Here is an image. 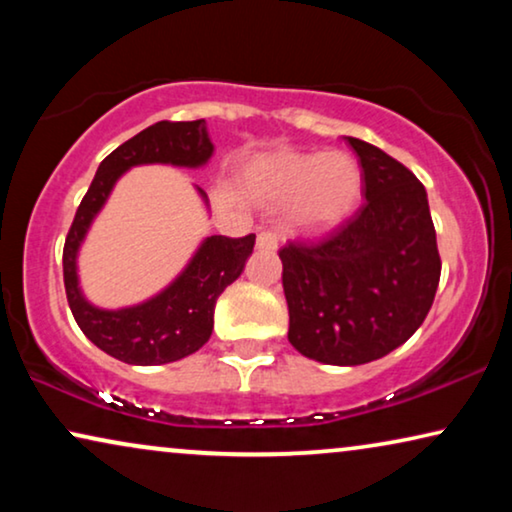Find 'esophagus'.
I'll return each instance as SVG.
<instances>
[{"mask_svg":"<svg viewBox=\"0 0 512 512\" xmlns=\"http://www.w3.org/2000/svg\"><path fill=\"white\" fill-rule=\"evenodd\" d=\"M256 249H263V251L277 249V233H272V230H263V233H258Z\"/></svg>","mask_w":512,"mask_h":512,"instance_id":"obj_1","label":"esophagus"}]
</instances>
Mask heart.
I'll use <instances>...</instances> for the list:
<instances>
[{
    "label": "heart",
    "mask_w": 512,
    "mask_h": 512,
    "mask_svg": "<svg viewBox=\"0 0 512 512\" xmlns=\"http://www.w3.org/2000/svg\"><path fill=\"white\" fill-rule=\"evenodd\" d=\"M263 193L275 202H296L293 226L324 235L354 212L361 195V172L345 153L279 156L261 170Z\"/></svg>",
    "instance_id": "1"
}]
</instances>
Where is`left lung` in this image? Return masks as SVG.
Wrapping results in <instances>:
<instances>
[{"mask_svg":"<svg viewBox=\"0 0 512 512\" xmlns=\"http://www.w3.org/2000/svg\"><path fill=\"white\" fill-rule=\"evenodd\" d=\"M366 202L326 240L279 249L289 342L307 359L361 366L422 326L440 282L424 186L377 146L347 137Z\"/></svg>","mask_w":512,"mask_h":512,"instance_id":"1","label":"left lung"}]
</instances>
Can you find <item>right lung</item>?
Masks as SVG:
<instances>
[{"label":"right lung","mask_w":512,"mask_h":512,"mask_svg":"<svg viewBox=\"0 0 512 512\" xmlns=\"http://www.w3.org/2000/svg\"><path fill=\"white\" fill-rule=\"evenodd\" d=\"M214 144L202 121H160L111 151L97 167V174L76 209L69 228L62 272L65 291L76 324L83 335L114 359L130 366H160L198 352L212 335L214 305L228 284L242 275L244 263L254 251L256 235L205 237L181 275L170 286L144 303L102 310L88 303L79 286L76 256L86 240L90 223L107 202L111 188L135 165L202 167L212 158ZM202 200L207 193L198 188Z\"/></svg>","instance_id":"obj_1"}]
</instances>
